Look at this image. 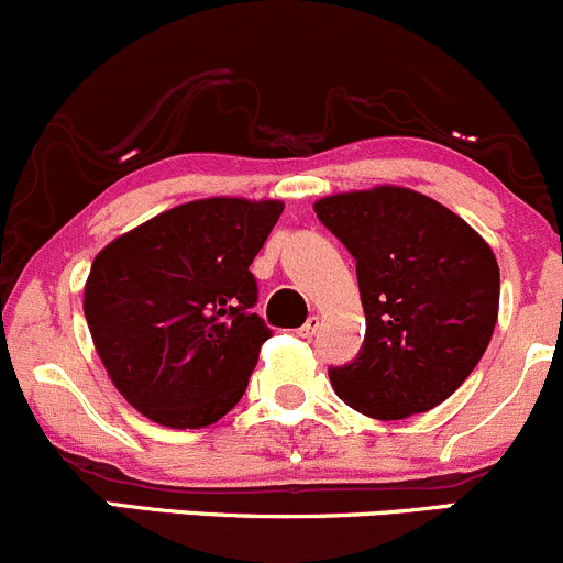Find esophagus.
<instances>
[{"label":"esophagus","mask_w":563,"mask_h":563,"mask_svg":"<svg viewBox=\"0 0 563 563\" xmlns=\"http://www.w3.org/2000/svg\"><path fill=\"white\" fill-rule=\"evenodd\" d=\"M318 327H321V318H318V316H310L308 318V321H305V327H299L297 329V334H299V338H313V334L318 332Z\"/></svg>","instance_id":"34e87169"}]
</instances>
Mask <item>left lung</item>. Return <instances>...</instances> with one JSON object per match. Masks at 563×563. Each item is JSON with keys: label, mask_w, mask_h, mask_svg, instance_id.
I'll return each instance as SVG.
<instances>
[{"label": "left lung", "mask_w": 563, "mask_h": 563, "mask_svg": "<svg viewBox=\"0 0 563 563\" xmlns=\"http://www.w3.org/2000/svg\"><path fill=\"white\" fill-rule=\"evenodd\" d=\"M316 214L356 258L365 343L329 371L340 400L373 419L444 402L485 354L498 318L490 245L452 209L395 185L338 192Z\"/></svg>", "instance_id": "obj_1"}]
</instances>
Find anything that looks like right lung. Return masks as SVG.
<instances>
[{"instance_id": "obj_1", "label": "right lung", "mask_w": 563, "mask_h": 563, "mask_svg": "<svg viewBox=\"0 0 563 563\" xmlns=\"http://www.w3.org/2000/svg\"><path fill=\"white\" fill-rule=\"evenodd\" d=\"M283 201L201 198L117 236L92 261L84 316L124 400L163 428L214 424L269 338L250 264Z\"/></svg>"}]
</instances>
